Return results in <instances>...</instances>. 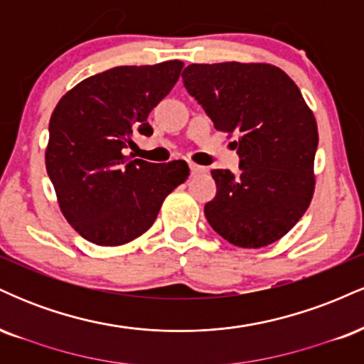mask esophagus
Returning a JSON list of instances; mask_svg holds the SVG:
<instances>
[{
  "label": "esophagus",
  "mask_w": 364,
  "mask_h": 364,
  "mask_svg": "<svg viewBox=\"0 0 364 364\" xmlns=\"http://www.w3.org/2000/svg\"><path fill=\"white\" fill-rule=\"evenodd\" d=\"M188 168H190V173H191V176H195V174H200V173H203V168H202V166H198V164H193V162H190V164H188Z\"/></svg>",
  "instance_id": "34e87169"
}]
</instances>
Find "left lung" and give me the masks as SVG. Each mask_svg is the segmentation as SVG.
<instances>
[{"label":"left lung","mask_w":364,"mask_h":364,"mask_svg":"<svg viewBox=\"0 0 364 364\" xmlns=\"http://www.w3.org/2000/svg\"><path fill=\"white\" fill-rule=\"evenodd\" d=\"M183 85L217 129L237 133L240 176L212 169L215 198L205 217L241 248H262L301 219L311 202L318 129L298 85L265 63L186 66Z\"/></svg>","instance_id":"left-lung-1"}]
</instances>
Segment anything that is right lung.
<instances>
[{
    "label": "right lung",
    "instance_id": "1",
    "mask_svg": "<svg viewBox=\"0 0 364 364\" xmlns=\"http://www.w3.org/2000/svg\"><path fill=\"white\" fill-rule=\"evenodd\" d=\"M181 68L178 60L116 66L85 78L58 102L46 169L66 220L92 243L118 246L144 235L190 174L185 161L154 164L123 156L135 133L152 135L149 112Z\"/></svg>",
    "mask_w": 364,
    "mask_h": 364
}]
</instances>
